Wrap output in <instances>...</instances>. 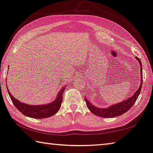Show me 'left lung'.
Wrapping results in <instances>:
<instances>
[{"instance_id":"8db88e82","label":"left lung","mask_w":153,"mask_h":153,"mask_svg":"<svg viewBox=\"0 0 153 153\" xmlns=\"http://www.w3.org/2000/svg\"><path fill=\"white\" fill-rule=\"evenodd\" d=\"M136 59L137 61H138L140 66V84L138 89L136 90L135 93L131 96V97L127 98L126 100H123L120 102L116 103V104H113L112 105L108 106V107L105 108H99L98 107H96L95 105H92L89 100L87 99L86 97H85V100H86L87 107L89 108V110L91 112L94 114L95 115L98 116V117H105V118H112L115 117L117 116H120L123 115V113L127 112L129 108L132 107L134 103L136 101L137 98H138V96L140 93L142 86V63L140 59L136 56Z\"/></svg>"}]
</instances>
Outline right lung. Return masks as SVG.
<instances>
[{"label": "right lung", "mask_w": 153, "mask_h": 153, "mask_svg": "<svg viewBox=\"0 0 153 153\" xmlns=\"http://www.w3.org/2000/svg\"><path fill=\"white\" fill-rule=\"evenodd\" d=\"M9 69V68H8ZM66 86H63L56 94V97L55 99L49 103L43 105H29L19 101L17 98L13 97L11 93L9 92L7 85V88L8 90L9 97L11 98L13 105L15 106L18 110L21 113L24 114L27 117L35 118V119H43L51 117L55 115L56 113L59 110L61 107L62 101H63V97L62 95L63 94Z\"/></svg>", "instance_id": "1"}]
</instances>
